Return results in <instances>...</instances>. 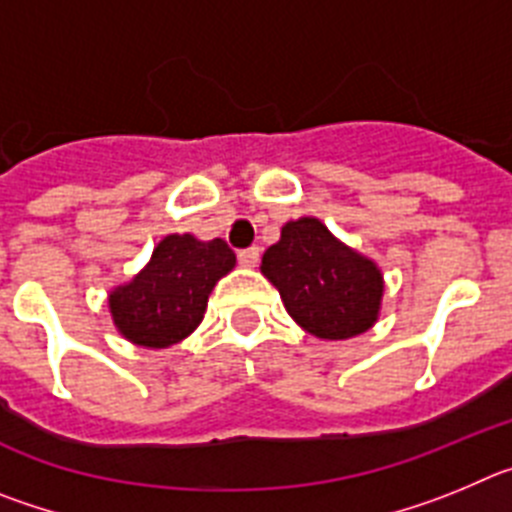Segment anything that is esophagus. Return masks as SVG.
I'll return each mask as SVG.
<instances>
[{
  "mask_svg": "<svg viewBox=\"0 0 512 512\" xmlns=\"http://www.w3.org/2000/svg\"><path fill=\"white\" fill-rule=\"evenodd\" d=\"M259 256L261 251L256 246L246 248V251H238V261H241V266H246V269H253V266L259 264Z\"/></svg>",
  "mask_w": 512,
  "mask_h": 512,
  "instance_id": "obj_1",
  "label": "esophagus"
}]
</instances>
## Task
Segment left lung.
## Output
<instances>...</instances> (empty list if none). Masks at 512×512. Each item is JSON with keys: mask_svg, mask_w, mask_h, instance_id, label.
Segmentation results:
<instances>
[{"mask_svg": "<svg viewBox=\"0 0 512 512\" xmlns=\"http://www.w3.org/2000/svg\"><path fill=\"white\" fill-rule=\"evenodd\" d=\"M261 274L279 289L292 320L315 338L346 341L379 320L382 269L338 241L318 217L284 223L261 259Z\"/></svg>", "mask_w": 512, "mask_h": 512, "instance_id": "1", "label": "left lung"}]
</instances>
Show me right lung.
I'll return each mask as SVG.
<instances>
[{"mask_svg": "<svg viewBox=\"0 0 512 512\" xmlns=\"http://www.w3.org/2000/svg\"><path fill=\"white\" fill-rule=\"evenodd\" d=\"M233 266L235 253L223 238L166 235L130 282L110 289L107 307L117 333L143 348L184 341L202 323L210 292Z\"/></svg>", "mask_w": 512, "mask_h": 512, "instance_id": "obj_1", "label": "right lung"}]
</instances>
